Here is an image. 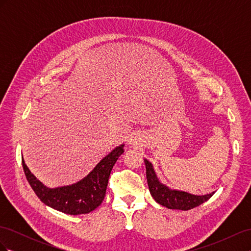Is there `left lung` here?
I'll list each match as a JSON object with an SVG mask.
<instances>
[{"mask_svg": "<svg viewBox=\"0 0 251 251\" xmlns=\"http://www.w3.org/2000/svg\"><path fill=\"white\" fill-rule=\"evenodd\" d=\"M147 169V180L151 197L157 203L170 209L189 210L199 206L205 201H207L215 193L207 194L204 196H195L185 192L172 191L168 186L163 185L159 182L156 174L154 172L153 165L144 159Z\"/></svg>", "mask_w": 251, "mask_h": 251, "instance_id": "1", "label": "left lung"}]
</instances>
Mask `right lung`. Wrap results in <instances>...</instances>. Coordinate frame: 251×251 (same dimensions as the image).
I'll list each match as a JSON object with an SVG mask.
<instances>
[{
	"label": "right lung",
	"instance_id": "right-lung-1",
	"mask_svg": "<svg viewBox=\"0 0 251 251\" xmlns=\"http://www.w3.org/2000/svg\"><path fill=\"white\" fill-rule=\"evenodd\" d=\"M125 151L117 147L96 165L88 176L77 183L57 188H48L37 180L22 158L25 176L40 200L48 206L68 215H83L96 209L104 199L113 165Z\"/></svg>",
	"mask_w": 251,
	"mask_h": 251
}]
</instances>
